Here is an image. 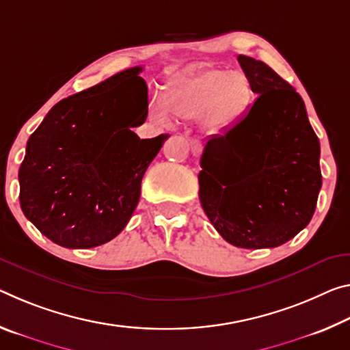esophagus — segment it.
<instances>
[{
    "label": "esophagus",
    "mask_w": 350,
    "mask_h": 350,
    "mask_svg": "<svg viewBox=\"0 0 350 350\" xmlns=\"http://www.w3.org/2000/svg\"><path fill=\"white\" fill-rule=\"evenodd\" d=\"M190 146H191L193 155H198L199 152H201V149H202V145L198 140H190Z\"/></svg>",
    "instance_id": "esophagus-1"
}]
</instances>
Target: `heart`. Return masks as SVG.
Returning a JSON list of instances; mask_svg holds the SVG:
<instances>
[{"label":"heart","mask_w":350,"mask_h":350,"mask_svg":"<svg viewBox=\"0 0 350 350\" xmlns=\"http://www.w3.org/2000/svg\"><path fill=\"white\" fill-rule=\"evenodd\" d=\"M252 103V87L243 71L204 66L177 73L166 82V105L154 99L149 115L168 124L171 113L180 120L201 116L205 134L219 135L246 112Z\"/></svg>","instance_id":"b5f03b06"}]
</instances>
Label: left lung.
Listing matches in <instances>:
<instances>
[{
    "mask_svg": "<svg viewBox=\"0 0 350 350\" xmlns=\"http://www.w3.org/2000/svg\"><path fill=\"white\" fill-rule=\"evenodd\" d=\"M258 95L245 116L207 142L199 201L227 243L284 245L307 227L323 185L319 140L299 93L262 60L238 55Z\"/></svg>",
    "mask_w": 350,
    "mask_h": 350,
    "instance_id": "obj_1",
    "label": "left lung"
}]
</instances>
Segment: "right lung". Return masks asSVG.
Returning <instances> with one entry per match:
<instances>
[{"instance_id": "add662e5", "label": "right lung", "mask_w": 350, "mask_h": 350, "mask_svg": "<svg viewBox=\"0 0 350 350\" xmlns=\"http://www.w3.org/2000/svg\"><path fill=\"white\" fill-rule=\"evenodd\" d=\"M132 66L62 99L29 137L18 171L20 205L53 243L101 246L129 223L142 179L168 134L142 138L148 85Z\"/></svg>"}]
</instances>
